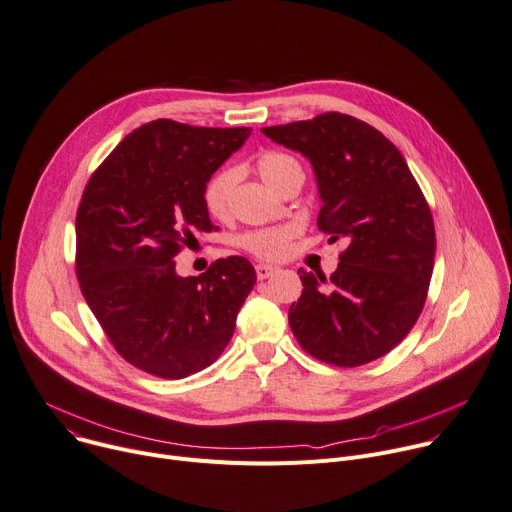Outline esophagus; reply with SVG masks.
<instances>
[{"label":"esophagus","instance_id":"34e87169","mask_svg":"<svg viewBox=\"0 0 512 512\" xmlns=\"http://www.w3.org/2000/svg\"><path fill=\"white\" fill-rule=\"evenodd\" d=\"M255 271H257V277H259V280H267V277H271L273 273H277V271H280V269L273 267V265H265V263H259V265L255 267Z\"/></svg>","mask_w":512,"mask_h":512}]
</instances>
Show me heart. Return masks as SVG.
<instances>
[{
  "instance_id": "1",
  "label": "heart",
  "mask_w": 512,
  "mask_h": 512,
  "mask_svg": "<svg viewBox=\"0 0 512 512\" xmlns=\"http://www.w3.org/2000/svg\"><path fill=\"white\" fill-rule=\"evenodd\" d=\"M261 179L273 192L296 171H302L300 163L286 153H265L257 161ZM237 183V173L232 169H220L204 185V206L212 218L224 220L230 212V192ZM296 237L292 224L249 230L239 237V247L259 259H280L288 253L290 241Z\"/></svg>"
}]
</instances>
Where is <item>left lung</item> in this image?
<instances>
[{
    "label": "left lung",
    "mask_w": 512,
    "mask_h": 512,
    "mask_svg": "<svg viewBox=\"0 0 512 512\" xmlns=\"http://www.w3.org/2000/svg\"><path fill=\"white\" fill-rule=\"evenodd\" d=\"M261 132L310 161L322 202L316 224L347 241L329 280L298 271L294 337L339 367L380 359L410 333L431 284L435 226L421 188L388 138L353 116L327 112Z\"/></svg>",
    "instance_id": "left-lung-1"
}]
</instances>
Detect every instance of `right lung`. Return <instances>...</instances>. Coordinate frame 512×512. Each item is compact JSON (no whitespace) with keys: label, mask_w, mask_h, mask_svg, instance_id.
<instances>
[{"label":"right lung","mask_w":512,"mask_h":512,"mask_svg":"<svg viewBox=\"0 0 512 512\" xmlns=\"http://www.w3.org/2000/svg\"><path fill=\"white\" fill-rule=\"evenodd\" d=\"M249 134L159 118L132 130L85 185L79 288L114 349L147 374L179 380L214 363L257 282L245 257L198 277L177 275L173 261L214 228L204 185Z\"/></svg>","instance_id":"obj_1"}]
</instances>
